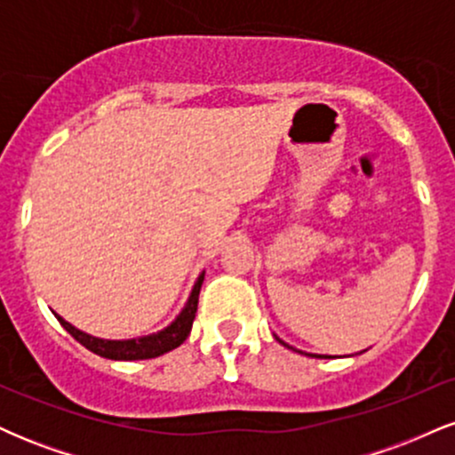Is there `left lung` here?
<instances>
[{"label": "left lung", "mask_w": 455, "mask_h": 455, "mask_svg": "<svg viewBox=\"0 0 455 455\" xmlns=\"http://www.w3.org/2000/svg\"><path fill=\"white\" fill-rule=\"evenodd\" d=\"M282 342V340H280ZM282 344H284V342H282ZM284 347H289V344H284ZM312 357H323V355H312Z\"/></svg>", "instance_id": "obj_1"}]
</instances>
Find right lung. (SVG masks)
Segmentation results:
<instances>
[{"label":"right lung","instance_id":"1","mask_svg":"<svg viewBox=\"0 0 455 455\" xmlns=\"http://www.w3.org/2000/svg\"><path fill=\"white\" fill-rule=\"evenodd\" d=\"M205 274L198 275L195 289H192L190 299L181 315L171 323L169 327L162 329V331L154 333V336H145V338H134V340H102V338H93L90 333L81 331V329L72 327L70 323L64 321L60 315L57 321L61 323V327L75 338L76 342H81L83 347L90 348L92 353L100 355V357L107 359H117V362H134V359H154L160 357V355L173 351V348L184 344V340L190 336V329H192V321L196 316V306H198V293H201V284Z\"/></svg>","mask_w":455,"mask_h":455}]
</instances>
